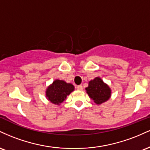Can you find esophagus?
I'll return each instance as SVG.
<instances>
[{
	"instance_id": "obj_1",
	"label": "esophagus",
	"mask_w": 150,
	"mask_h": 150,
	"mask_svg": "<svg viewBox=\"0 0 150 150\" xmlns=\"http://www.w3.org/2000/svg\"><path fill=\"white\" fill-rule=\"evenodd\" d=\"M77 90H80V91H82V89H83V87H82V85H78L77 87Z\"/></svg>"
}]
</instances>
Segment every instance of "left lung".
I'll list each match as a JSON object with an SVG mask.
<instances>
[{"mask_svg": "<svg viewBox=\"0 0 150 150\" xmlns=\"http://www.w3.org/2000/svg\"><path fill=\"white\" fill-rule=\"evenodd\" d=\"M85 89L89 98L97 105L106 102L111 96V89L109 86L99 77L89 81L88 87H86Z\"/></svg>", "mask_w": 150, "mask_h": 150, "instance_id": "obj_1", "label": "left lung"}]
</instances>
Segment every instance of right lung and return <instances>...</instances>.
Wrapping results in <instances>:
<instances>
[{
  "instance_id": "1",
  "label": "right lung",
  "mask_w": 150,
  "mask_h": 150,
  "mask_svg": "<svg viewBox=\"0 0 150 150\" xmlns=\"http://www.w3.org/2000/svg\"><path fill=\"white\" fill-rule=\"evenodd\" d=\"M74 89L75 87L71 83L56 79L46 89V97L52 104L60 105Z\"/></svg>"
}]
</instances>
